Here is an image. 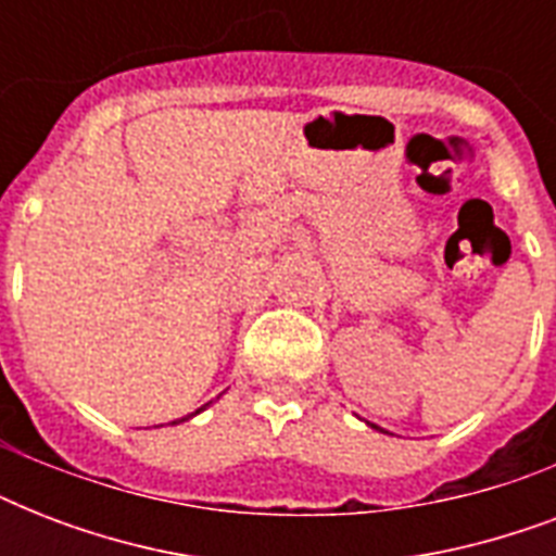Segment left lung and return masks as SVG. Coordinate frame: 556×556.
I'll list each match as a JSON object with an SVG mask.
<instances>
[{"label": "left lung", "instance_id": "1", "mask_svg": "<svg viewBox=\"0 0 556 556\" xmlns=\"http://www.w3.org/2000/svg\"><path fill=\"white\" fill-rule=\"evenodd\" d=\"M371 427H375V424H371ZM375 430H380V427H375ZM380 432H383V430H380Z\"/></svg>", "mask_w": 556, "mask_h": 556}]
</instances>
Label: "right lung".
Wrapping results in <instances>:
<instances>
[{
	"instance_id": "obj_1",
	"label": "right lung",
	"mask_w": 556,
	"mask_h": 556,
	"mask_svg": "<svg viewBox=\"0 0 556 556\" xmlns=\"http://www.w3.org/2000/svg\"><path fill=\"white\" fill-rule=\"evenodd\" d=\"M210 404H213V401H210ZM210 404H204V406H201V409H207V406H210ZM201 409H195V413H192V415H199V413H201ZM192 415H187V418H181V421H190ZM173 424H178V421H173Z\"/></svg>"
}]
</instances>
